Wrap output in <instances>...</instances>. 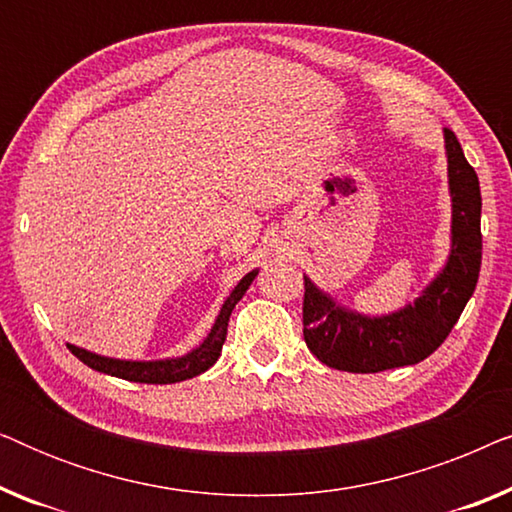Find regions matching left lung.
Instances as JSON below:
<instances>
[{
    "mask_svg": "<svg viewBox=\"0 0 512 512\" xmlns=\"http://www.w3.org/2000/svg\"><path fill=\"white\" fill-rule=\"evenodd\" d=\"M452 198V244L443 270L401 310L368 317L321 291L305 277L303 335L328 368L347 373L415 366L443 345L473 296L482 263L480 181L452 130H443Z\"/></svg>",
    "mask_w": 512,
    "mask_h": 512,
    "instance_id": "8db88e82",
    "label": "left lung"
}]
</instances>
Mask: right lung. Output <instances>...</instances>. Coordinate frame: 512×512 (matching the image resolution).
I'll list each match as a JSON object with an SVG mask.
<instances>
[{
	"instance_id": "obj_1",
	"label": "right lung",
	"mask_w": 512,
	"mask_h": 512,
	"mask_svg": "<svg viewBox=\"0 0 512 512\" xmlns=\"http://www.w3.org/2000/svg\"><path fill=\"white\" fill-rule=\"evenodd\" d=\"M256 275L258 270H251L240 279V282H237L235 289L230 291V296L226 298V303L221 305L219 317H216L212 331L207 333V338L184 356L158 359V361H123V359H111V356L88 352V349L76 347V345H67V347L69 352H72L79 361L86 363L88 368L111 377H121V380L142 382V384H174V382L191 380V377L205 373L207 368H212L216 359L221 356V347L228 335L230 314H233L235 305L240 303L251 282L256 279Z\"/></svg>"
}]
</instances>
